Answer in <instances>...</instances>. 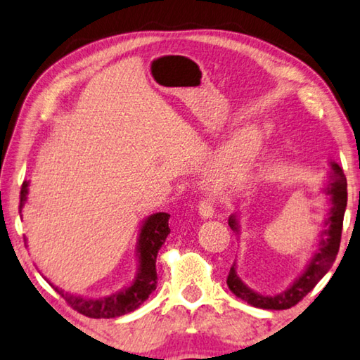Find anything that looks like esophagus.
<instances>
[{
    "label": "esophagus",
    "instance_id": "esophagus-1",
    "mask_svg": "<svg viewBox=\"0 0 360 360\" xmlns=\"http://www.w3.org/2000/svg\"><path fill=\"white\" fill-rule=\"evenodd\" d=\"M198 212L203 219H210L216 214V208L214 205L211 203V200H202L198 205Z\"/></svg>",
    "mask_w": 360,
    "mask_h": 360
}]
</instances>
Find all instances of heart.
<instances>
[{
	"label": "heart",
	"instance_id": "1",
	"mask_svg": "<svg viewBox=\"0 0 360 360\" xmlns=\"http://www.w3.org/2000/svg\"><path fill=\"white\" fill-rule=\"evenodd\" d=\"M262 146V135L257 129L249 127L236 133L217 157L208 173V182L216 188L229 187L238 182L248 173Z\"/></svg>",
	"mask_w": 360,
	"mask_h": 360
}]
</instances>
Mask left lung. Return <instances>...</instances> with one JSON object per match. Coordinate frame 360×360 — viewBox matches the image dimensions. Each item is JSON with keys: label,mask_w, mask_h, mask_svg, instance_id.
Returning <instances> with one entry per match:
<instances>
[{"label": "left lung", "mask_w": 360, "mask_h": 360, "mask_svg": "<svg viewBox=\"0 0 360 360\" xmlns=\"http://www.w3.org/2000/svg\"><path fill=\"white\" fill-rule=\"evenodd\" d=\"M346 187H348V184H346V176L343 169H341L338 163L330 162V176H328V181L324 188V192L328 195L330 208H328V216L324 221V229H322L319 235L318 248H316V251L309 257L307 266L300 273V276L288 289L278 295H262L243 281L238 273H236V264L231 265L227 276L229 289L236 297L241 298V300L252 304L255 308L288 309L300 302L324 278L326 273L332 268L335 259H337L346 202H348V191H346ZM229 225L236 235L241 233L238 216L231 214L229 217Z\"/></svg>", "instance_id": "8db88e82"}]
</instances>
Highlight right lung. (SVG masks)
Here are the masks:
<instances>
[{"label": "right lung", "mask_w": 360, "mask_h": 360, "mask_svg": "<svg viewBox=\"0 0 360 360\" xmlns=\"http://www.w3.org/2000/svg\"><path fill=\"white\" fill-rule=\"evenodd\" d=\"M28 184L30 182L23 181L20 188V212L27 202ZM168 219V212H155V214L144 219L136 243V254L139 262L138 273L130 285L115 292V294L101 298H87L65 292L56 288L52 283L49 284L65 298L66 303H68L72 309L87 316V318L109 319L119 318V316L135 311L139 304L148 300L149 295L157 288L155 260L158 249L162 248L169 233Z\"/></svg>", "instance_id": "1"}]
</instances>
